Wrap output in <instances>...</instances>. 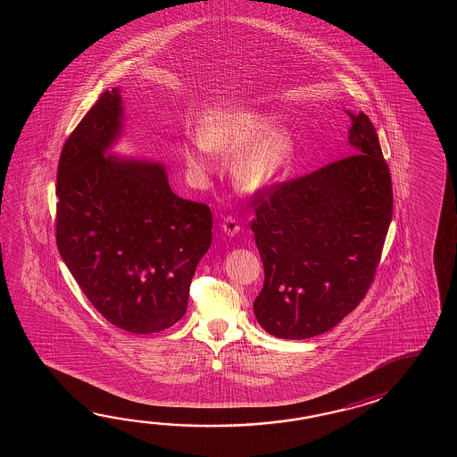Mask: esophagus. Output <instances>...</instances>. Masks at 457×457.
<instances>
[{
  "instance_id": "esophagus-1",
  "label": "esophagus",
  "mask_w": 457,
  "mask_h": 457,
  "mask_svg": "<svg viewBox=\"0 0 457 457\" xmlns=\"http://www.w3.org/2000/svg\"><path fill=\"white\" fill-rule=\"evenodd\" d=\"M222 230H224L228 237H233V235H237V233L240 232V224H238V220L232 217V215H228V217H225L224 222H222Z\"/></svg>"
}]
</instances>
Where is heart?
<instances>
[{
  "mask_svg": "<svg viewBox=\"0 0 457 457\" xmlns=\"http://www.w3.org/2000/svg\"><path fill=\"white\" fill-rule=\"evenodd\" d=\"M199 140L185 148V162L195 176L212 170V156H233V183L248 193L274 185L291 165L294 137L286 127H272V117L237 112L203 124Z\"/></svg>",
  "mask_w": 457,
  "mask_h": 457,
  "instance_id": "1",
  "label": "heart"
}]
</instances>
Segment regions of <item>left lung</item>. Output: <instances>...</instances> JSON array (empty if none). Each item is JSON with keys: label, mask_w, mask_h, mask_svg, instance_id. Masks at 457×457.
Instances as JSON below:
<instances>
[{"label": "left lung", "mask_w": 457, "mask_h": 457, "mask_svg": "<svg viewBox=\"0 0 457 457\" xmlns=\"http://www.w3.org/2000/svg\"><path fill=\"white\" fill-rule=\"evenodd\" d=\"M348 114L353 155L253 195L252 232L264 266L253 309L278 338L331 330L376 276L392 220V181L370 117Z\"/></svg>", "instance_id": "left-lung-1"}]
</instances>
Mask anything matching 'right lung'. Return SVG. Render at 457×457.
Wrapping results in <instances>:
<instances>
[{"label": "right lung", "mask_w": 457, "mask_h": 457, "mask_svg": "<svg viewBox=\"0 0 457 457\" xmlns=\"http://www.w3.org/2000/svg\"><path fill=\"white\" fill-rule=\"evenodd\" d=\"M120 129L114 87L62 148L55 233L93 307L119 328L146 335L185 315L195 266L212 242V212L178 197L165 166L104 156Z\"/></svg>", "instance_id": "obj_1"}]
</instances>
